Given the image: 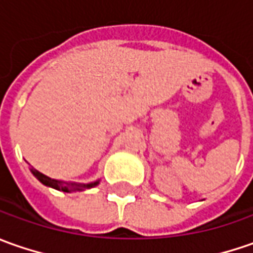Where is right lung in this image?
Here are the masks:
<instances>
[{"instance_id":"1","label":"right lung","mask_w":253,"mask_h":253,"mask_svg":"<svg viewBox=\"0 0 253 253\" xmlns=\"http://www.w3.org/2000/svg\"><path fill=\"white\" fill-rule=\"evenodd\" d=\"M31 172L35 175V178H38L43 185H46L48 187H53L56 190H61V192H67V193H71V192H77V190H85V189H91V187L96 186L99 183V180H95L91 183H75V182H63V180H57V179H51L40 173L39 170L33 169L31 168Z\"/></svg>"}]
</instances>
